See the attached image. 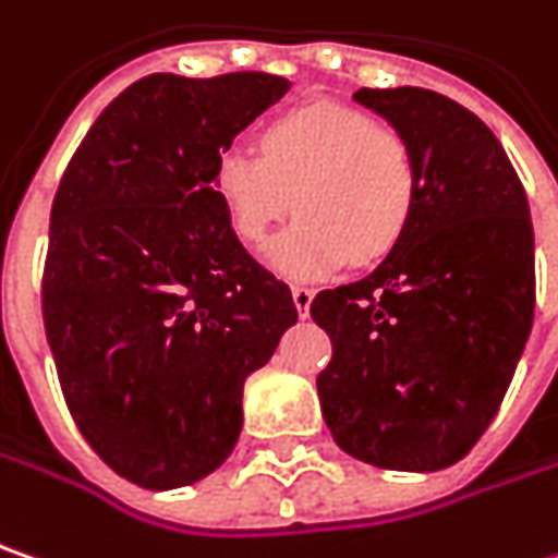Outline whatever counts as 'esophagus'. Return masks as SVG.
I'll return each instance as SVG.
<instances>
[{
	"label": "esophagus",
	"instance_id": "esophagus-1",
	"mask_svg": "<svg viewBox=\"0 0 558 558\" xmlns=\"http://www.w3.org/2000/svg\"><path fill=\"white\" fill-rule=\"evenodd\" d=\"M292 301H294V307H298V314H301V317H307L311 301H314V289H311V286H292Z\"/></svg>",
	"mask_w": 558,
	"mask_h": 558
}]
</instances>
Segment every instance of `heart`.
Here are the masks:
<instances>
[{
    "label": "heart",
    "instance_id": "1",
    "mask_svg": "<svg viewBox=\"0 0 558 558\" xmlns=\"http://www.w3.org/2000/svg\"><path fill=\"white\" fill-rule=\"evenodd\" d=\"M213 191L247 247L301 209L266 257L282 276L320 279L396 251L414 216L417 159L402 131L371 112L314 99L264 128L260 154L229 147L219 156Z\"/></svg>",
    "mask_w": 558,
    "mask_h": 558
}]
</instances>
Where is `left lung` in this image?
I'll use <instances>...</instances> for the list:
<instances>
[{"label":"left lung","mask_w":558,"mask_h":558,"mask_svg":"<svg viewBox=\"0 0 558 558\" xmlns=\"http://www.w3.org/2000/svg\"><path fill=\"white\" fill-rule=\"evenodd\" d=\"M354 99L417 159L408 232L371 276L326 289L317 392L332 439L389 471L464 459L496 417L534 323V226L515 166L474 112L421 90Z\"/></svg>","instance_id":"obj_1"}]
</instances>
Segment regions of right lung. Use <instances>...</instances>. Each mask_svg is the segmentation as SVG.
Returning <instances> with one entry per match:
<instances>
[{
    "label": "right lung",
    "instance_id": "add662e5",
    "mask_svg": "<svg viewBox=\"0 0 558 558\" xmlns=\"http://www.w3.org/2000/svg\"><path fill=\"white\" fill-rule=\"evenodd\" d=\"M286 90L266 71L147 74L102 109L56 191L46 339L81 436L137 487H184L232 456L244 379L298 320L213 191L216 159Z\"/></svg>",
    "mask_w": 558,
    "mask_h": 558
}]
</instances>
